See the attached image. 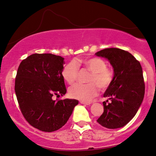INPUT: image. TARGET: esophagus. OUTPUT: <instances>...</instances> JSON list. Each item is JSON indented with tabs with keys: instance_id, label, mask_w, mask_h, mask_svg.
I'll return each mask as SVG.
<instances>
[{
	"instance_id": "obj_1",
	"label": "esophagus",
	"mask_w": 156,
	"mask_h": 156,
	"mask_svg": "<svg viewBox=\"0 0 156 156\" xmlns=\"http://www.w3.org/2000/svg\"><path fill=\"white\" fill-rule=\"evenodd\" d=\"M80 102L81 103V104H83V105H88L90 104V103H89V102H83V101H80Z\"/></svg>"
}]
</instances>
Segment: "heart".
Masks as SVG:
<instances>
[{
	"label": "heart",
	"instance_id": "obj_1",
	"mask_svg": "<svg viewBox=\"0 0 156 156\" xmlns=\"http://www.w3.org/2000/svg\"><path fill=\"white\" fill-rule=\"evenodd\" d=\"M91 72L88 79V84L77 83L69 89V95L72 98L83 102H90L98 95V86L100 89L105 90L109 86L113 80L114 73L111 69L107 68L106 62L98 57H92L83 60L80 62ZM78 66L75 61H71L63 67L61 72L66 82L71 85L77 79ZM96 84H97L96 85Z\"/></svg>",
	"mask_w": 156,
	"mask_h": 156
}]
</instances>
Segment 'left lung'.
Segmentation results:
<instances>
[{
	"mask_svg": "<svg viewBox=\"0 0 156 156\" xmlns=\"http://www.w3.org/2000/svg\"><path fill=\"white\" fill-rule=\"evenodd\" d=\"M95 55L107 59L114 69L111 84L104 93V112L97 122L107 129H118L133 119L143 102L145 84L139 61L118 48H108ZM109 100L111 102L107 103Z\"/></svg>",
	"mask_w": 156,
	"mask_h": 156,
	"instance_id": "left-lung-1",
	"label": "left lung"
}]
</instances>
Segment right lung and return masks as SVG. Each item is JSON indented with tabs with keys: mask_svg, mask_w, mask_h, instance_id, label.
<instances>
[{
	"mask_svg": "<svg viewBox=\"0 0 156 156\" xmlns=\"http://www.w3.org/2000/svg\"><path fill=\"white\" fill-rule=\"evenodd\" d=\"M64 58L51 54H34L17 69L15 91L24 117L34 128L52 132L61 128L78 104L75 99L58 101L53 95L66 93L61 72Z\"/></svg>",
	"mask_w": 156,
	"mask_h": 156,
	"instance_id": "right-lung-1",
	"label": "right lung"
}]
</instances>
